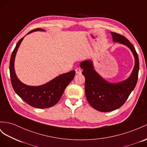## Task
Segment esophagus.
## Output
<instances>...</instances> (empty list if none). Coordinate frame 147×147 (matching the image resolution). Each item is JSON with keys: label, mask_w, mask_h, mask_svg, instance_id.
Wrapping results in <instances>:
<instances>
[{"label": "esophagus", "mask_w": 147, "mask_h": 147, "mask_svg": "<svg viewBox=\"0 0 147 147\" xmlns=\"http://www.w3.org/2000/svg\"><path fill=\"white\" fill-rule=\"evenodd\" d=\"M75 71H76V73L77 74H81V73H82V71L81 70V69H80V68H76V69H75Z\"/></svg>", "instance_id": "34e87169"}]
</instances>
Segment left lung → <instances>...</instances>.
I'll list each match as a JSON object with an SVG mask.
<instances>
[{
    "label": "left lung",
    "mask_w": 147,
    "mask_h": 147,
    "mask_svg": "<svg viewBox=\"0 0 147 147\" xmlns=\"http://www.w3.org/2000/svg\"><path fill=\"white\" fill-rule=\"evenodd\" d=\"M114 42L125 45L131 50L135 59V65L130 76L119 82H109L94 69L92 60L88 59L80 63L85 77V94L88 102L96 110L110 112L117 109L125 103L137 84L139 71V60L133 45L125 37L111 32Z\"/></svg>",
    "instance_id": "1"
}]
</instances>
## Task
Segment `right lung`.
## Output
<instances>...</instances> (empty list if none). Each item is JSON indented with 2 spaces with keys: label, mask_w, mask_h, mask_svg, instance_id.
<instances>
[{
  "label": "right lung",
  "mask_w": 147,
  "mask_h": 147,
  "mask_svg": "<svg viewBox=\"0 0 147 147\" xmlns=\"http://www.w3.org/2000/svg\"><path fill=\"white\" fill-rule=\"evenodd\" d=\"M36 31L43 32L45 30L36 28L28 32L27 35ZM24 37L18 41L11 55L9 69L12 87L17 95L30 106L39 109L51 107L59 100L66 88L73 80L76 71L73 70L60 74L41 86H32L24 84L18 80L15 72L14 62L18 49Z\"/></svg>",
  "instance_id": "right-lung-1"
}]
</instances>
